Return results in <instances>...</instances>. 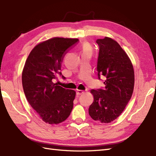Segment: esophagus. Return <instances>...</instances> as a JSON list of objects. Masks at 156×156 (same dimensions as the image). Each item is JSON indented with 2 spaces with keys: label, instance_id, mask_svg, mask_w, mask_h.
Instances as JSON below:
<instances>
[{
  "label": "esophagus",
  "instance_id": "34e87169",
  "mask_svg": "<svg viewBox=\"0 0 156 156\" xmlns=\"http://www.w3.org/2000/svg\"><path fill=\"white\" fill-rule=\"evenodd\" d=\"M84 92L83 91V90H76V94L78 95V96L81 95V94H84Z\"/></svg>",
  "mask_w": 156,
  "mask_h": 156
}]
</instances>
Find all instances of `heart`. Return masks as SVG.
Returning <instances> with one entry per match:
<instances>
[{
  "label": "heart",
  "mask_w": 156,
  "mask_h": 156,
  "mask_svg": "<svg viewBox=\"0 0 156 156\" xmlns=\"http://www.w3.org/2000/svg\"><path fill=\"white\" fill-rule=\"evenodd\" d=\"M82 49H83V52H84V51H87V50H91V48H90V46L88 44L86 43V44L83 45Z\"/></svg>",
  "instance_id": "1"
}]
</instances>
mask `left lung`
I'll use <instances>...</instances> for the list:
<instances>
[{
	"mask_svg": "<svg viewBox=\"0 0 156 156\" xmlns=\"http://www.w3.org/2000/svg\"><path fill=\"white\" fill-rule=\"evenodd\" d=\"M98 77L106 78L104 88L92 90L94 102L89 115L96 121L110 123L124 111L134 86V71L127 54L113 39H98Z\"/></svg>",
	"mask_w": 156,
	"mask_h": 156,
	"instance_id": "1",
	"label": "left lung"
}]
</instances>
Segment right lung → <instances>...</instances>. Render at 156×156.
Returning a JSON list of instances; mask_svg holds the SVG:
<instances>
[{"label": "right lung", "instance_id": "obj_1", "mask_svg": "<svg viewBox=\"0 0 156 156\" xmlns=\"http://www.w3.org/2000/svg\"><path fill=\"white\" fill-rule=\"evenodd\" d=\"M77 38H53L32 49L25 62L22 82L31 107L46 123L57 124L66 120L72 108L76 92L53 82L62 76L64 56L78 42Z\"/></svg>", "mask_w": 156, "mask_h": 156}]
</instances>
